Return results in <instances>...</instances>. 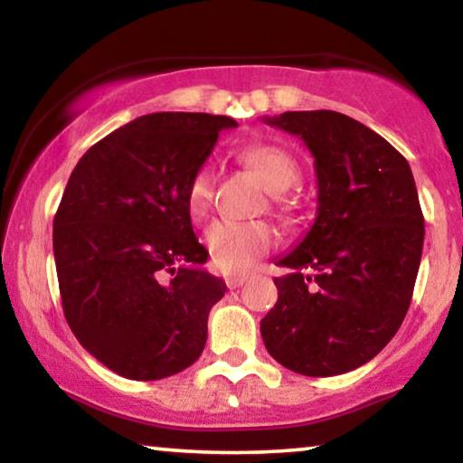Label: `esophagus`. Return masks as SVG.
<instances>
[{"label": "esophagus", "instance_id": "34e87169", "mask_svg": "<svg viewBox=\"0 0 463 463\" xmlns=\"http://www.w3.org/2000/svg\"><path fill=\"white\" fill-rule=\"evenodd\" d=\"M246 280H249V276L246 274H233V276L225 278V284H227V288H240Z\"/></svg>", "mask_w": 463, "mask_h": 463}]
</instances>
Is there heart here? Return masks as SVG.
<instances>
[{
	"label": "heart",
	"instance_id": "heart-1",
	"mask_svg": "<svg viewBox=\"0 0 463 463\" xmlns=\"http://www.w3.org/2000/svg\"><path fill=\"white\" fill-rule=\"evenodd\" d=\"M240 157L255 170L271 189V202L280 211L288 208V195L284 194L299 179V166L295 157L282 147L257 143L242 149ZM214 192V168L202 164L194 170L185 189V206L194 219H202L211 211ZM204 244L211 261L225 274H242L257 263L276 244V230L265 221H214L204 233Z\"/></svg>",
	"mask_w": 463,
	"mask_h": 463
}]
</instances>
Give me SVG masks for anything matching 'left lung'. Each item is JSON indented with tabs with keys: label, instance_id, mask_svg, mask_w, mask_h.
<instances>
[{
	"label": "left lung",
	"instance_id": "1",
	"mask_svg": "<svg viewBox=\"0 0 463 463\" xmlns=\"http://www.w3.org/2000/svg\"><path fill=\"white\" fill-rule=\"evenodd\" d=\"M314 156L318 213L278 259V301L261 320L268 352L307 377L354 371L388 345L413 297L423 214L409 162L377 132L337 111L263 118Z\"/></svg>",
	"mask_w": 463,
	"mask_h": 463
}]
</instances>
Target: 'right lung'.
I'll return each mask as SVG.
<instances>
[{
	"label": "right lung",
	"instance_id": "add662e5",
	"mask_svg": "<svg viewBox=\"0 0 463 463\" xmlns=\"http://www.w3.org/2000/svg\"><path fill=\"white\" fill-rule=\"evenodd\" d=\"M236 119L162 111L132 119L81 156L54 217L62 312L81 345L126 379L181 373L206 345L225 282L185 206L194 170Z\"/></svg>",
	"mask_w": 463,
	"mask_h": 463
}]
</instances>
